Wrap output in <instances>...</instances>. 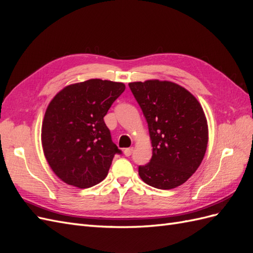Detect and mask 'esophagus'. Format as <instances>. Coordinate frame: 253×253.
I'll use <instances>...</instances> for the list:
<instances>
[{"mask_svg":"<svg viewBox=\"0 0 253 253\" xmlns=\"http://www.w3.org/2000/svg\"><path fill=\"white\" fill-rule=\"evenodd\" d=\"M132 153H133V148H127V149L125 150V155L127 156V157L131 156Z\"/></svg>","mask_w":253,"mask_h":253,"instance_id":"obj_1","label":"esophagus"}]
</instances>
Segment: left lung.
I'll list each match as a JSON object with an SVG mask.
<instances>
[{
    "mask_svg": "<svg viewBox=\"0 0 253 253\" xmlns=\"http://www.w3.org/2000/svg\"><path fill=\"white\" fill-rule=\"evenodd\" d=\"M147 119L153 154L138 167L149 186L169 190L186 182L202 164L208 125L202 105L186 88L170 81L128 83Z\"/></svg>",
    "mask_w": 253,
    "mask_h": 253,
    "instance_id": "obj_1",
    "label": "left lung"
}]
</instances>
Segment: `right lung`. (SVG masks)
I'll use <instances>...</instances> for the list:
<instances>
[{"mask_svg": "<svg viewBox=\"0 0 253 253\" xmlns=\"http://www.w3.org/2000/svg\"><path fill=\"white\" fill-rule=\"evenodd\" d=\"M121 82L90 79L71 84L53 97L42 124L45 158L58 177L80 189L101 182L115 154L103 117L124 93Z\"/></svg>", "mask_w": 253, "mask_h": 253, "instance_id": "add662e5", "label": "right lung"}]
</instances>
